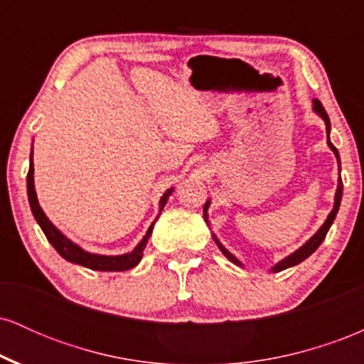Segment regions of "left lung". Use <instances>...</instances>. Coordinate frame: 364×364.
Returning <instances> with one entry per match:
<instances>
[{
    "mask_svg": "<svg viewBox=\"0 0 364 364\" xmlns=\"http://www.w3.org/2000/svg\"><path fill=\"white\" fill-rule=\"evenodd\" d=\"M313 111H315L316 114H318L320 118L325 121V128H327V144H328L330 150H332V152L336 154L337 164H339V173H341V157H339V152H337V149L333 147V144H332V141H330V119H328V114H327V111L323 109V106H321V102L318 101V99H313ZM341 200H342V179H341V174H339V181H337V190H336V198H333V208H332V210H330V214L327 215V219H325V223L321 224V228L318 229V231H316L315 235H313L310 240H308L303 246H299V248L296 250L294 253L287 255V257L282 258L281 262L275 263L272 269H270V272H281V270H286V269H289V267L298 265V263H301L303 260H306V258L310 257L313 252H316V248H318V246L321 245V241H323L325 236H327L330 225L333 224V219H336L337 212H339ZM208 205H210V200H207L205 205H203V219H205V223L210 225V223H208V215H207ZM212 237H214L215 245L219 246V250L224 253V257L228 258L229 262H232L237 267H243V263L237 260L235 255L229 252V250L225 248V246H223V243H220L219 240H217V236L214 235V232H212Z\"/></svg>",
    "mask_w": 364,
    "mask_h": 364,
    "instance_id": "8db88e82",
    "label": "left lung"
}]
</instances>
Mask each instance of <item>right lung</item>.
<instances>
[{
  "label": "right lung",
  "instance_id": "obj_1",
  "mask_svg": "<svg viewBox=\"0 0 364 364\" xmlns=\"http://www.w3.org/2000/svg\"><path fill=\"white\" fill-rule=\"evenodd\" d=\"M174 188H169L164 195L159 200V214L162 212L166 203H168L171 193H173ZM27 195H28V203H31V210L34 214L37 224L41 225L43 232L48 237V241L54 246L58 253L61 255L65 260L77 263V265L87 267V269L99 270V272H123V270H129L133 267H136L144 257V250L147 246V241L150 235H152V229L159 215L156 217L150 228L145 232V236L141 237V241L129 253L124 255H97V253H89L85 250L80 248L77 243H73L72 240H68L60 229L54 225L51 220L48 219V215L44 214V210L39 205V200H37L36 186H34V162H32V152H31V166H28V174H27Z\"/></svg>",
  "mask_w": 364,
  "mask_h": 364
}]
</instances>
